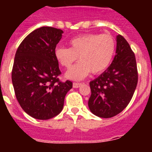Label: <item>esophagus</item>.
Here are the masks:
<instances>
[{
	"label": "esophagus",
	"mask_w": 152,
	"mask_h": 152,
	"mask_svg": "<svg viewBox=\"0 0 152 152\" xmlns=\"http://www.w3.org/2000/svg\"><path fill=\"white\" fill-rule=\"evenodd\" d=\"M80 85H81V84H80V83H77V82L73 83V88H79V87H80Z\"/></svg>",
	"instance_id": "obj_1"
}]
</instances>
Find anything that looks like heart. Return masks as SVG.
<instances>
[{
    "label": "heart",
    "instance_id": "b5f03b06",
    "mask_svg": "<svg viewBox=\"0 0 152 152\" xmlns=\"http://www.w3.org/2000/svg\"><path fill=\"white\" fill-rule=\"evenodd\" d=\"M68 43L69 48L57 47L55 56L66 69L71 68L79 57L80 62L66 74L67 77L73 80H81L91 72L97 75L104 72L116 51V41L110 34L80 35L70 39Z\"/></svg>",
    "mask_w": 152,
    "mask_h": 152
}]
</instances>
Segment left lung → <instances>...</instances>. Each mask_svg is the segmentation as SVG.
I'll use <instances>...</instances> for the list:
<instances>
[{"label": "left lung", "mask_w": 152, "mask_h": 152, "mask_svg": "<svg viewBox=\"0 0 152 152\" xmlns=\"http://www.w3.org/2000/svg\"><path fill=\"white\" fill-rule=\"evenodd\" d=\"M116 42L112 64L90 82L88 107L91 113L101 118H111L121 113L132 100L138 84L134 52L123 36H116Z\"/></svg>", "instance_id": "obj_1"}]
</instances>
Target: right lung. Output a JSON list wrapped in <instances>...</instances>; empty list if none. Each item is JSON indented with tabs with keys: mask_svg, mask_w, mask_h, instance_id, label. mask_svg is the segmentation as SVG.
Instances as JSON below:
<instances>
[{
	"mask_svg": "<svg viewBox=\"0 0 152 152\" xmlns=\"http://www.w3.org/2000/svg\"><path fill=\"white\" fill-rule=\"evenodd\" d=\"M63 31L50 26L35 29L24 39L16 52L12 83L16 97L28 115L37 119L55 117L62 110L65 95L72 82H62L56 45Z\"/></svg>",
	"mask_w": 152,
	"mask_h": 152,
	"instance_id": "obj_1",
	"label": "right lung"
}]
</instances>
